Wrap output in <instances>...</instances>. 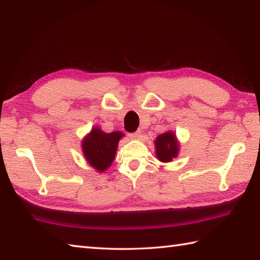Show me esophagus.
Segmentation results:
<instances>
[{
    "mask_svg": "<svg viewBox=\"0 0 260 260\" xmlns=\"http://www.w3.org/2000/svg\"><path fill=\"white\" fill-rule=\"evenodd\" d=\"M128 136H129L131 139H133V140H138V139L140 138V136H141V131L139 129V131L134 132V133H131Z\"/></svg>",
    "mask_w": 260,
    "mask_h": 260,
    "instance_id": "esophagus-1",
    "label": "esophagus"
}]
</instances>
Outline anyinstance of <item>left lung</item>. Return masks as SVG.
Masks as SVG:
<instances>
[{"mask_svg": "<svg viewBox=\"0 0 260 260\" xmlns=\"http://www.w3.org/2000/svg\"><path fill=\"white\" fill-rule=\"evenodd\" d=\"M154 148L158 160L161 162H171L179 152V143L176 134L172 131L160 134L154 140Z\"/></svg>", "mask_w": 260, "mask_h": 260, "instance_id": "1", "label": "left lung"}]
</instances>
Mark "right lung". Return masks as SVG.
Listing matches in <instances>:
<instances>
[{
  "mask_svg": "<svg viewBox=\"0 0 260 260\" xmlns=\"http://www.w3.org/2000/svg\"><path fill=\"white\" fill-rule=\"evenodd\" d=\"M124 135L119 131L106 133L94 126L82 141L83 154L89 166L98 173L106 172L115 160L118 143Z\"/></svg>",
  "mask_w": 260,
  "mask_h": 260,
  "instance_id": "add662e5",
  "label": "right lung"
}]
</instances>
